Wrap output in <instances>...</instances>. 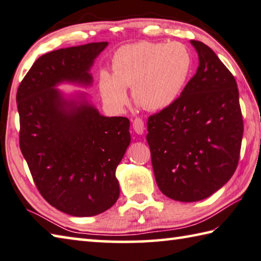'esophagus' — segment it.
Instances as JSON below:
<instances>
[{
	"label": "esophagus",
	"instance_id": "1",
	"mask_svg": "<svg viewBox=\"0 0 261 261\" xmlns=\"http://www.w3.org/2000/svg\"><path fill=\"white\" fill-rule=\"evenodd\" d=\"M132 125H134V130L137 132V134H138V135L144 134L145 125H144V121L141 120V118L136 117L134 120V123H132Z\"/></svg>",
	"mask_w": 261,
	"mask_h": 261
}]
</instances>
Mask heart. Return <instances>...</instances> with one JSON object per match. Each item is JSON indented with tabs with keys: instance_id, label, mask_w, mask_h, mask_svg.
Here are the masks:
<instances>
[{
	"instance_id": "obj_1",
	"label": "heart",
	"mask_w": 261,
	"mask_h": 261,
	"mask_svg": "<svg viewBox=\"0 0 261 261\" xmlns=\"http://www.w3.org/2000/svg\"><path fill=\"white\" fill-rule=\"evenodd\" d=\"M186 45L139 42L118 49L112 59L113 75L102 72L99 89L107 105L121 110L127 102L126 88L134 100L149 111H161L177 100L192 70Z\"/></svg>"
}]
</instances>
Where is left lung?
Returning a JSON list of instances; mask_svg holds the SVG:
<instances>
[{"label":"left lung","instance_id":"8db88e82","mask_svg":"<svg viewBox=\"0 0 261 261\" xmlns=\"http://www.w3.org/2000/svg\"><path fill=\"white\" fill-rule=\"evenodd\" d=\"M191 43L200 61L196 74L172 105L148 117L146 137L160 191L180 202L204 200L228 181L243 137L233 74L209 46Z\"/></svg>","mask_w":261,"mask_h":261}]
</instances>
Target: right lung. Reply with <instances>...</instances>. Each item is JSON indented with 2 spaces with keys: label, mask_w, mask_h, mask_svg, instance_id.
Here are the masks:
<instances>
[{
  "label": "right lung",
  "mask_w": 261,
  "mask_h": 261,
  "mask_svg": "<svg viewBox=\"0 0 261 261\" xmlns=\"http://www.w3.org/2000/svg\"><path fill=\"white\" fill-rule=\"evenodd\" d=\"M108 45L97 42L41 56L17 91L19 145L44 200L74 217L106 211L120 196L115 170L130 145V121L107 117L87 94L65 98L63 82L92 84L90 68Z\"/></svg>",
  "instance_id": "add662e5"
}]
</instances>
